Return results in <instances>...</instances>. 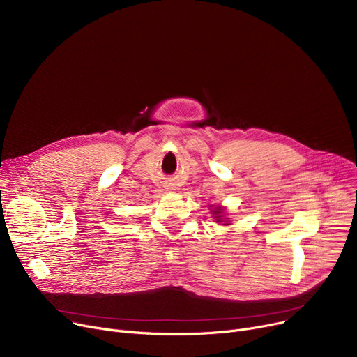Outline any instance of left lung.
Here are the masks:
<instances>
[{"label": "left lung", "instance_id": "left-lung-1", "mask_svg": "<svg viewBox=\"0 0 357 357\" xmlns=\"http://www.w3.org/2000/svg\"><path fill=\"white\" fill-rule=\"evenodd\" d=\"M211 214L214 215L215 221L217 222H221L222 221V214H224V208L222 207H215L214 210H211ZM229 224V221H226V226Z\"/></svg>", "mask_w": 357, "mask_h": 357}]
</instances>
